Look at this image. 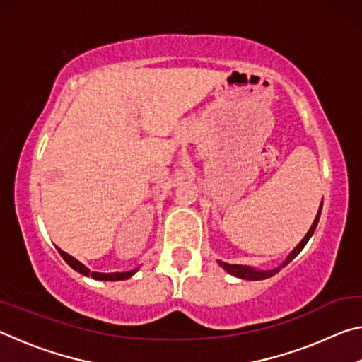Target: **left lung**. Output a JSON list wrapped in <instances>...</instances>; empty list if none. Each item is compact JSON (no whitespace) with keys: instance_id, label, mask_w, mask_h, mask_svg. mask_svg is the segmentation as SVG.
Returning a JSON list of instances; mask_svg holds the SVG:
<instances>
[{"instance_id":"obj_1","label":"left lung","mask_w":362,"mask_h":362,"mask_svg":"<svg viewBox=\"0 0 362 362\" xmlns=\"http://www.w3.org/2000/svg\"><path fill=\"white\" fill-rule=\"evenodd\" d=\"M321 209H322V204H321V207H320V212H317V216H316V218H315L313 225H311L310 231L306 233V236L303 238L302 243H300L298 246L292 250V254H291L289 257H287L286 262H284L283 265H281L279 268L268 269V272H259V269H254V268H250V267H244V265H230V263H225V262H218V263H220V265H222V267L226 269V272L231 273V274H235V276H238V278H243V279H249V281H260V279H267V278H269V276H273V274H276L281 268H284V267L287 265V263H289L292 259H296V257H297L300 252H302V249L305 247V244L308 243V240L311 238V235H313V233H315L316 226H317V222H320Z\"/></svg>"}]
</instances>
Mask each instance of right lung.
<instances>
[{
  "label": "right lung",
  "instance_id": "1",
  "mask_svg": "<svg viewBox=\"0 0 362 362\" xmlns=\"http://www.w3.org/2000/svg\"><path fill=\"white\" fill-rule=\"evenodd\" d=\"M57 250H59V254L62 255V259H64L66 263H69V265H70L73 269H76L78 273L84 274V276H90V278H94V279H100V281H121V279L131 278L132 274L137 272V269H132V272H126V273H97V272H90V269H89L88 267H84L83 263H79L76 259H73L71 255L64 252L62 249L57 247Z\"/></svg>",
  "mask_w": 362,
  "mask_h": 362
}]
</instances>
